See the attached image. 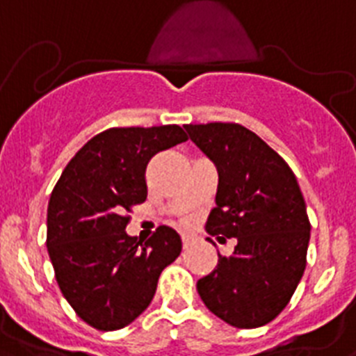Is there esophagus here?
<instances>
[{"mask_svg":"<svg viewBox=\"0 0 356 356\" xmlns=\"http://www.w3.org/2000/svg\"><path fill=\"white\" fill-rule=\"evenodd\" d=\"M195 242V236H191V234H182V247H184V249H190Z\"/></svg>","mask_w":356,"mask_h":356,"instance_id":"obj_1","label":"esophagus"}]
</instances>
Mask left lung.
Here are the masks:
<instances>
[{
  "label": "left lung",
  "mask_w": 356,
  "mask_h": 356,
  "mask_svg": "<svg viewBox=\"0 0 356 356\" xmlns=\"http://www.w3.org/2000/svg\"><path fill=\"white\" fill-rule=\"evenodd\" d=\"M184 129L218 172L206 231L220 242L236 240L233 254H218L215 270L197 281L200 299L231 326H265L289 305L307 267L310 220L298 179L276 150L238 123Z\"/></svg>",
  "instance_id": "left-lung-1"
}]
</instances>
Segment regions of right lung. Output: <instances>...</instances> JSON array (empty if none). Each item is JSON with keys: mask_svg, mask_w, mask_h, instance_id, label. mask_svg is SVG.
<instances>
[{"mask_svg": "<svg viewBox=\"0 0 356 356\" xmlns=\"http://www.w3.org/2000/svg\"><path fill=\"white\" fill-rule=\"evenodd\" d=\"M179 125L113 127L80 148L48 204L46 247L58 289L80 319L114 332L152 301L181 236L159 225L147 242L125 233L127 213L147 199L148 161L186 141Z\"/></svg>", "mask_w": 356, "mask_h": 356, "instance_id": "1", "label": "right lung"}]
</instances>
